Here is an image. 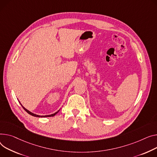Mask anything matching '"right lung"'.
Returning a JSON list of instances; mask_svg holds the SVG:
<instances>
[{
    "instance_id": "obj_1",
    "label": "right lung",
    "mask_w": 157,
    "mask_h": 157,
    "mask_svg": "<svg viewBox=\"0 0 157 157\" xmlns=\"http://www.w3.org/2000/svg\"><path fill=\"white\" fill-rule=\"evenodd\" d=\"M20 103V102H19ZM20 104H21V103H20ZM21 105L22 106V107L24 109V110L27 112V113H28L29 115H31V116H34V117H53V116H54L56 114H57L58 112H59V111L60 110H59L57 112H56V113H53V114H51V115H48V116H38V115H36V114H35V113H32V112H31L30 111H29V110H28L26 109H25L21 104Z\"/></svg>"
}]
</instances>
